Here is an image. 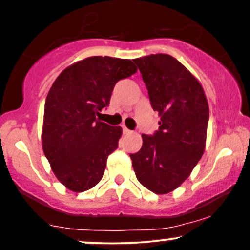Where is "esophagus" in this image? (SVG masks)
<instances>
[{
	"mask_svg": "<svg viewBox=\"0 0 250 250\" xmlns=\"http://www.w3.org/2000/svg\"><path fill=\"white\" fill-rule=\"evenodd\" d=\"M122 129H123V134H130L131 133V130H129L125 125H122Z\"/></svg>",
	"mask_w": 250,
	"mask_h": 250,
	"instance_id": "esophagus-1",
	"label": "esophagus"
}]
</instances>
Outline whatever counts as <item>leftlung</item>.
<instances>
[{
	"mask_svg": "<svg viewBox=\"0 0 250 250\" xmlns=\"http://www.w3.org/2000/svg\"><path fill=\"white\" fill-rule=\"evenodd\" d=\"M160 116L159 130L142 135V148L130 154L137 180L155 194L180 187L205 153L209 105L199 80L167 54L135 59Z\"/></svg>",
	"mask_w": 250,
	"mask_h": 250,
	"instance_id": "obj_1",
	"label": "left lung"
}]
</instances>
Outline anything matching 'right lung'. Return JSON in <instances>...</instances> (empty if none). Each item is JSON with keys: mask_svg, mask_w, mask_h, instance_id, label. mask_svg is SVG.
I'll use <instances>...</instances> for the list:
<instances>
[{"mask_svg": "<svg viewBox=\"0 0 250 250\" xmlns=\"http://www.w3.org/2000/svg\"><path fill=\"white\" fill-rule=\"evenodd\" d=\"M137 71L133 61L91 56L57 76L44 104L43 153L57 180L75 193L95 187L116 150L121 127L97 120L116 82Z\"/></svg>", "mask_w": 250, "mask_h": 250, "instance_id": "right-lung-1", "label": "right lung"}]
</instances>
